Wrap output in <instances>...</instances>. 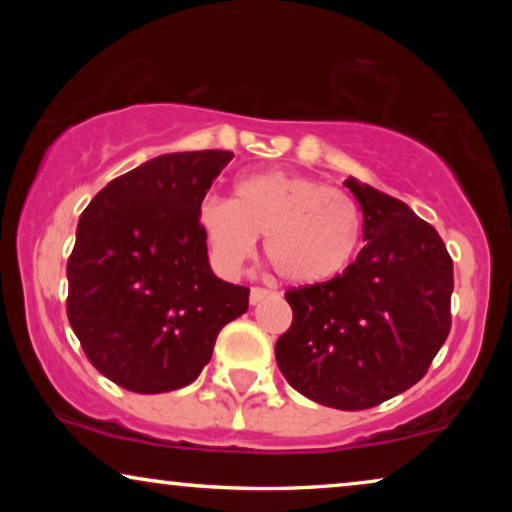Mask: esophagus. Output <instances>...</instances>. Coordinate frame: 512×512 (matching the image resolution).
<instances>
[{"instance_id":"obj_1","label":"esophagus","mask_w":512,"mask_h":512,"mask_svg":"<svg viewBox=\"0 0 512 512\" xmlns=\"http://www.w3.org/2000/svg\"><path fill=\"white\" fill-rule=\"evenodd\" d=\"M268 296H272V291L261 289V286H254V289L249 291V303L251 305H258V303H261V300H265Z\"/></svg>"}]
</instances>
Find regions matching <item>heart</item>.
I'll return each mask as SVG.
<instances>
[{
  "label": "heart",
  "mask_w": 512,
  "mask_h": 512,
  "mask_svg": "<svg viewBox=\"0 0 512 512\" xmlns=\"http://www.w3.org/2000/svg\"><path fill=\"white\" fill-rule=\"evenodd\" d=\"M198 226L223 275H240L265 235V258L284 282L317 286L342 275L361 242V216L338 188L291 172H256L235 184L233 202L207 198Z\"/></svg>",
  "instance_id": "1"
}]
</instances>
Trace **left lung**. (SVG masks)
<instances>
[{
    "instance_id": "left-lung-1",
    "label": "left lung",
    "mask_w": 512,
    "mask_h": 512,
    "mask_svg": "<svg viewBox=\"0 0 512 512\" xmlns=\"http://www.w3.org/2000/svg\"><path fill=\"white\" fill-rule=\"evenodd\" d=\"M345 186L361 207L366 247L331 282L286 293L293 321L275 359L310 401L366 410L429 370L450 333L454 279L436 228L359 179Z\"/></svg>"
}]
</instances>
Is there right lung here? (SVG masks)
<instances>
[{"instance_id": "right-lung-1", "label": "right lung", "mask_w": 512, "mask_h": 512, "mask_svg": "<svg viewBox=\"0 0 512 512\" xmlns=\"http://www.w3.org/2000/svg\"><path fill=\"white\" fill-rule=\"evenodd\" d=\"M230 151L163 153L109 181L81 214L67 317L104 377L137 394L191 384L249 289L214 275L198 209Z\"/></svg>"}]
</instances>
